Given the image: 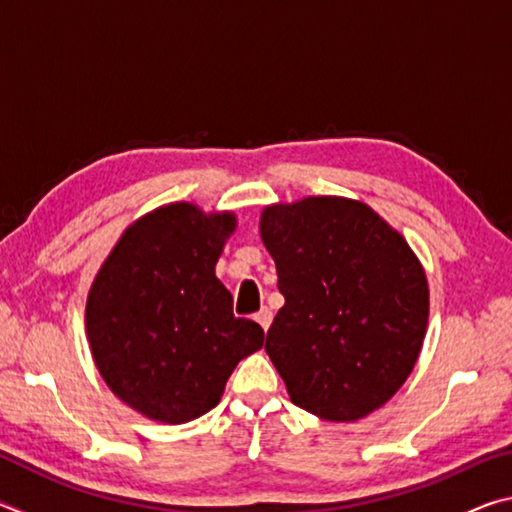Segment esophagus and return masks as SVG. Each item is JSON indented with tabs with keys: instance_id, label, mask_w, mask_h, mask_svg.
<instances>
[{
	"instance_id": "34e87169",
	"label": "esophagus",
	"mask_w": 512,
	"mask_h": 512,
	"mask_svg": "<svg viewBox=\"0 0 512 512\" xmlns=\"http://www.w3.org/2000/svg\"><path fill=\"white\" fill-rule=\"evenodd\" d=\"M255 320H257V323H259V325H262V329H264V332H266V329H268V327H271V320H273V311H271V309H268V307H262V309H259V311H257V314H255Z\"/></svg>"
}]
</instances>
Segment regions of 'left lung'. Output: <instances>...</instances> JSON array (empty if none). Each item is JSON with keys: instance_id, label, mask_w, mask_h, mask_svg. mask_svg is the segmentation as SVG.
I'll use <instances>...</instances> for the list:
<instances>
[{"instance_id": "left-lung-1", "label": "left lung", "mask_w": 512, "mask_h": 512, "mask_svg": "<svg viewBox=\"0 0 512 512\" xmlns=\"http://www.w3.org/2000/svg\"><path fill=\"white\" fill-rule=\"evenodd\" d=\"M259 230L284 296L264 348L291 402L334 422L379 409L411 375L427 332L418 257L348 198L266 207Z\"/></svg>"}]
</instances>
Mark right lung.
<instances>
[{
  "label": "right lung",
  "mask_w": 512,
  "mask_h": 512,
  "mask_svg": "<svg viewBox=\"0 0 512 512\" xmlns=\"http://www.w3.org/2000/svg\"><path fill=\"white\" fill-rule=\"evenodd\" d=\"M235 216L160 207L124 232L94 280L85 327L110 391L151 420L183 424L219 404L264 329L232 314L214 266Z\"/></svg>",
  "instance_id": "obj_1"
}]
</instances>
